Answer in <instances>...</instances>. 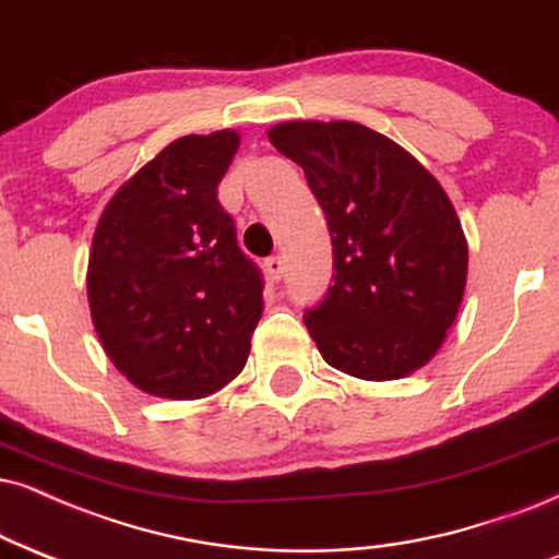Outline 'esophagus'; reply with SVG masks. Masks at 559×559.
Segmentation results:
<instances>
[{
    "instance_id": "obj_1",
    "label": "esophagus",
    "mask_w": 559,
    "mask_h": 559,
    "mask_svg": "<svg viewBox=\"0 0 559 559\" xmlns=\"http://www.w3.org/2000/svg\"><path fill=\"white\" fill-rule=\"evenodd\" d=\"M264 272L272 282H280L282 274H285V261H282L280 257H269L264 261Z\"/></svg>"
}]
</instances>
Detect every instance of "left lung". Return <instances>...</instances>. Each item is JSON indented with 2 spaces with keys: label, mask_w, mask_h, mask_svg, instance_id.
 I'll return each instance as SVG.
<instances>
[{
  "label": "left lung",
  "mask_w": 559,
  "mask_h": 559,
  "mask_svg": "<svg viewBox=\"0 0 559 559\" xmlns=\"http://www.w3.org/2000/svg\"><path fill=\"white\" fill-rule=\"evenodd\" d=\"M269 142L326 215L334 285L302 321L332 368L394 381L438 353L464 300L469 248L451 199L415 157L355 121H287Z\"/></svg>",
  "instance_id": "1"
}]
</instances>
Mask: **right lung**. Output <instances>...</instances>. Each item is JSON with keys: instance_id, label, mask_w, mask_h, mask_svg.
<instances>
[{"instance_id": "1", "label": "right lung", "mask_w": 559, "mask_h": 559, "mask_svg": "<svg viewBox=\"0 0 559 559\" xmlns=\"http://www.w3.org/2000/svg\"><path fill=\"white\" fill-rule=\"evenodd\" d=\"M238 144L230 129L170 142L116 191L95 227V332L116 368L153 396L215 394L248 360L264 277L217 202Z\"/></svg>"}]
</instances>
